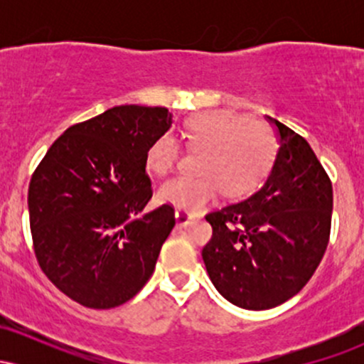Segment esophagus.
Listing matches in <instances>:
<instances>
[{
  "instance_id": "34e87169",
  "label": "esophagus",
  "mask_w": 364,
  "mask_h": 364,
  "mask_svg": "<svg viewBox=\"0 0 364 364\" xmlns=\"http://www.w3.org/2000/svg\"><path fill=\"white\" fill-rule=\"evenodd\" d=\"M174 215H176V223L179 225H188L196 219V215L188 214V212H185V210H176V212H174Z\"/></svg>"
}]
</instances>
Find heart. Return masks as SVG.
Returning <instances> with one entry per match:
<instances>
[{"label": "heart", "instance_id": "1", "mask_svg": "<svg viewBox=\"0 0 364 364\" xmlns=\"http://www.w3.org/2000/svg\"><path fill=\"white\" fill-rule=\"evenodd\" d=\"M183 141L195 159L196 174L179 176L162 185L159 200L185 212H198L219 196L243 200L257 193L272 174L277 159L274 132L260 121L235 111L196 112L185 121ZM181 145L171 135L150 144L145 164L156 176L176 168Z\"/></svg>", "mask_w": 364, "mask_h": 364}]
</instances>
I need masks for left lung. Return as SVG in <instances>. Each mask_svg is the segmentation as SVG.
<instances>
[{
  "mask_svg": "<svg viewBox=\"0 0 364 364\" xmlns=\"http://www.w3.org/2000/svg\"><path fill=\"white\" fill-rule=\"evenodd\" d=\"M281 149L260 191L205 219L212 240L202 257L208 277L229 303L269 310L306 286L327 250L332 183L310 144L282 124Z\"/></svg>",
  "mask_w": 364,
  "mask_h": 364,
  "instance_id": "left-lung-1",
  "label": "left lung"
}]
</instances>
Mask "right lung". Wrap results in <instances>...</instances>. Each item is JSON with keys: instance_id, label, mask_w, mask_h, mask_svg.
Returning <instances> with one entry per match:
<instances>
[{"instance_id": "right-lung-1", "label": "right lung", "mask_w": 364, "mask_h": 364, "mask_svg": "<svg viewBox=\"0 0 364 364\" xmlns=\"http://www.w3.org/2000/svg\"><path fill=\"white\" fill-rule=\"evenodd\" d=\"M173 124L166 107L116 106L49 147L28 185L34 253L46 277L82 306L109 310L139 292L173 231L152 198L145 154Z\"/></svg>"}]
</instances>
